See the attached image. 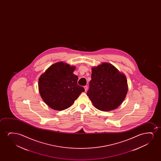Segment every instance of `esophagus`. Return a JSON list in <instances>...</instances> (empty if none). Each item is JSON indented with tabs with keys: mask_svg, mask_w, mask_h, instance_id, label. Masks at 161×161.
Listing matches in <instances>:
<instances>
[{
	"mask_svg": "<svg viewBox=\"0 0 161 161\" xmlns=\"http://www.w3.org/2000/svg\"><path fill=\"white\" fill-rule=\"evenodd\" d=\"M87 86H84V88H85V91H87Z\"/></svg>",
	"mask_w": 161,
	"mask_h": 161,
	"instance_id": "1",
	"label": "esophagus"
}]
</instances>
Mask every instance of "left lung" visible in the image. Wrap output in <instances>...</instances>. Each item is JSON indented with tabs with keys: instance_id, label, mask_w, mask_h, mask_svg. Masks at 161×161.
Returning a JSON list of instances; mask_svg holds the SVG:
<instances>
[{
	"instance_id": "left-lung-1",
	"label": "left lung",
	"mask_w": 161,
	"mask_h": 161,
	"mask_svg": "<svg viewBox=\"0 0 161 161\" xmlns=\"http://www.w3.org/2000/svg\"><path fill=\"white\" fill-rule=\"evenodd\" d=\"M87 95L99 110L110 111L118 107L128 92L125 76L107 63L92 69Z\"/></svg>"
}]
</instances>
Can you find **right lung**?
Wrapping results in <instances>:
<instances>
[{"label":"right lung","instance_id":"obj_1","mask_svg":"<svg viewBox=\"0 0 161 161\" xmlns=\"http://www.w3.org/2000/svg\"><path fill=\"white\" fill-rule=\"evenodd\" d=\"M75 69V66L58 62L40 76V95L49 107L58 110L67 109L85 91L84 87L77 84L78 76L73 74Z\"/></svg>","mask_w":161,"mask_h":161}]
</instances>
